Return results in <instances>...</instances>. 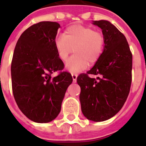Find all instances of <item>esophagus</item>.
I'll return each mask as SVG.
<instances>
[{
    "label": "esophagus",
    "instance_id": "obj_1",
    "mask_svg": "<svg viewBox=\"0 0 146 146\" xmlns=\"http://www.w3.org/2000/svg\"><path fill=\"white\" fill-rule=\"evenodd\" d=\"M72 77H73V82H76V79H77V74L76 73H72Z\"/></svg>",
    "mask_w": 146,
    "mask_h": 146
}]
</instances>
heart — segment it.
<instances>
[{
    "instance_id": "b5f03b06",
    "label": "heart",
    "mask_w": 146,
    "mask_h": 146,
    "mask_svg": "<svg viewBox=\"0 0 146 146\" xmlns=\"http://www.w3.org/2000/svg\"><path fill=\"white\" fill-rule=\"evenodd\" d=\"M104 44L103 33L81 25L68 27L55 41L57 55L62 61H66L74 48L75 54L66 65L70 72H79L86 68L88 64L96 63L104 50Z\"/></svg>"
}]
</instances>
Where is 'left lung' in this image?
Returning <instances> with one entry per match:
<instances>
[{
  "mask_svg": "<svg viewBox=\"0 0 146 146\" xmlns=\"http://www.w3.org/2000/svg\"><path fill=\"white\" fill-rule=\"evenodd\" d=\"M105 38L104 50L95 66L78 76L83 115L100 122L113 117L123 106L132 82L133 55L126 37L107 20L94 21ZM97 75V79L88 76Z\"/></svg>",
  "mask_w": 146,
  "mask_h": 146,
  "instance_id": "1",
  "label": "left lung"
}]
</instances>
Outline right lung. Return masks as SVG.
Masks as SVG:
<instances>
[{"label":"right lung","mask_w":146,"mask_h":146,"mask_svg":"<svg viewBox=\"0 0 146 146\" xmlns=\"http://www.w3.org/2000/svg\"><path fill=\"white\" fill-rule=\"evenodd\" d=\"M60 27L56 22H40L24 31L11 62L12 89L20 111L29 120L48 123L59 114L68 86L70 73L57 55L55 38ZM59 74L51 78L54 72Z\"/></svg>","instance_id":"obj_1"}]
</instances>
